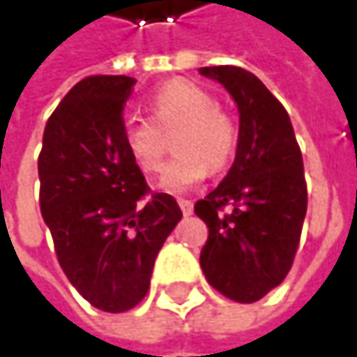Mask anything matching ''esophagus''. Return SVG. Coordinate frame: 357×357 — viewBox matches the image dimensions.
Here are the masks:
<instances>
[{
	"mask_svg": "<svg viewBox=\"0 0 357 357\" xmlns=\"http://www.w3.org/2000/svg\"><path fill=\"white\" fill-rule=\"evenodd\" d=\"M178 204H179V208H181V213H183V215H192V211H194V204H192V200H188V198H179Z\"/></svg>",
	"mask_w": 357,
	"mask_h": 357,
	"instance_id": "obj_1",
	"label": "esophagus"
}]
</instances>
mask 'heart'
<instances>
[{
    "instance_id": "1",
    "label": "heart",
    "mask_w": 357,
    "mask_h": 357,
    "mask_svg": "<svg viewBox=\"0 0 357 357\" xmlns=\"http://www.w3.org/2000/svg\"><path fill=\"white\" fill-rule=\"evenodd\" d=\"M174 136L178 153L161 176L167 192H185L211 172L229 165L238 149V123L217 99L190 80H172L149 99V121L126 119L121 144L132 165L155 176L163 167L165 136Z\"/></svg>"
}]
</instances>
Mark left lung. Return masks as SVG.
I'll return each instance as SVG.
<instances>
[{"mask_svg":"<svg viewBox=\"0 0 357 357\" xmlns=\"http://www.w3.org/2000/svg\"><path fill=\"white\" fill-rule=\"evenodd\" d=\"M240 109L236 161L225 179L194 204L208 238L200 250L206 281L225 298L252 304L289 273L308 208L302 151L277 97L238 66L200 68Z\"/></svg>","mask_w":357,"mask_h":357,"instance_id":"8db88e82","label":"left lung"}]
</instances>
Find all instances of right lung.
I'll return each mask as SVG.
<instances>
[{
	"label": "right lung",
	"instance_id": "right-lung-1",
	"mask_svg": "<svg viewBox=\"0 0 357 357\" xmlns=\"http://www.w3.org/2000/svg\"><path fill=\"white\" fill-rule=\"evenodd\" d=\"M130 76H89L51 113L38 155L40 215L59 266L103 312L132 310L181 219L172 194L151 192L128 159L121 132Z\"/></svg>",
	"mask_w": 357,
	"mask_h": 357
}]
</instances>
